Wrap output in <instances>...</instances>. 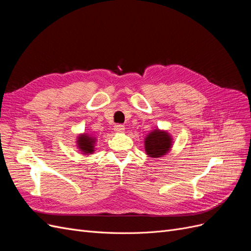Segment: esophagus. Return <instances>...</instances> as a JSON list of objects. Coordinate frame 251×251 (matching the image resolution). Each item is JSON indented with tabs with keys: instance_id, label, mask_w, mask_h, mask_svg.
Here are the masks:
<instances>
[{
	"instance_id": "34e87169",
	"label": "esophagus",
	"mask_w": 251,
	"mask_h": 251,
	"mask_svg": "<svg viewBox=\"0 0 251 251\" xmlns=\"http://www.w3.org/2000/svg\"><path fill=\"white\" fill-rule=\"evenodd\" d=\"M126 130V127L124 125H115L114 126V131L117 133H124Z\"/></svg>"
}]
</instances>
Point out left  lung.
Returning <instances> with one entry per match:
<instances>
[{"mask_svg":"<svg viewBox=\"0 0 251 251\" xmlns=\"http://www.w3.org/2000/svg\"><path fill=\"white\" fill-rule=\"evenodd\" d=\"M171 135L161 130H154L144 139V149L147 154L153 158H160L170 151L173 146Z\"/></svg>","mask_w":251,"mask_h":251,"instance_id":"obj_1","label":"left lung"}]
</instances>
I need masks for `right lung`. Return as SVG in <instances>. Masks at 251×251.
Instances as JSON below:
<instances>
[{
	"mask_svg": "<svg viewBox=\"0 0 251 251\" xmlns=\"http://www.w3.org/2000/svg\"><path fill=\"white\" fill-rule=\"evenodd\" d=\"M76 143L80 151H82V154H93V151L95 150L96 138L88 134H81L77 137Z\"/></svg>",
	"mask_w": 251,
	"mask_h": 251,
	"instance_id": "right-lung-1",
	"label": "right lung"
}]
</instances>
